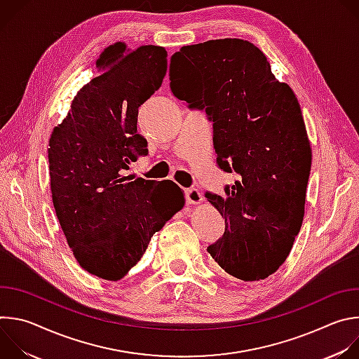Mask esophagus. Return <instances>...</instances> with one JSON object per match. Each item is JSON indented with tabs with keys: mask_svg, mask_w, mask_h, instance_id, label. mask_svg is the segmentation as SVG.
Instances as JSON below:
<instances>
[{
	"mask_svg": "<svg viewBox=\"0 0 359 359\" xmlns=\"http://www.w3.org/2000/svg\"><path fill=\"white\" fill-rule=\"evenodd\" d=\"M184 196L189 204H200L203 201V196L197 189H187L184 191Z\"/></svg>",
	"mask_w": 359,
	"mask_h": 359,
	"instance_id": "obj_1",
	"label": "esophagus"
}]
</instances>
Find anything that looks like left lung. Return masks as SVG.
Returning a JSON list of instances; mask_svg holds the SVG:
<instances>
[{
  "label": "left lung",
  "instance_id": "8db88e82",
  "mask_svg": "<svg viewBox=\"0 0 359 359\" xmlns=\"http://www.w3.org/2000/svg\"><path fill=\"white\" fill-rule=\"evenodd\" d=\"M169 76L173 95L213 122L219 168L240 176L226 197L206 193L226 223L208 251L227 274L264 280L288 257L304 219L313 153L298 99L238 38L182 46Z\"/></svg>",
  "mask_w": 359,
  "mask_h": 359
}]
</instances>
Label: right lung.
Returning <instances> with one entry per match:
<instances>
[{
  "mask_svg": "<svg viewBox=\"0 0 359 359\" xmlns=\"http://www.w3.org/2000/svg\"><path fill=\"white\" fill-rule=\"evenodd\" d=\"M96 68L50 135V193L79 266L118 281L143 257L151 236L183 209L184 196L170 180L125 176L147 153L137 114L163 82L166 49L116 42L99 55Z\"/></svg>",
  "mask_w": 359,
  "mask_h": 359,
  "instance_id": "obj_1",
  "label": "right lung"
}]
</instances>
